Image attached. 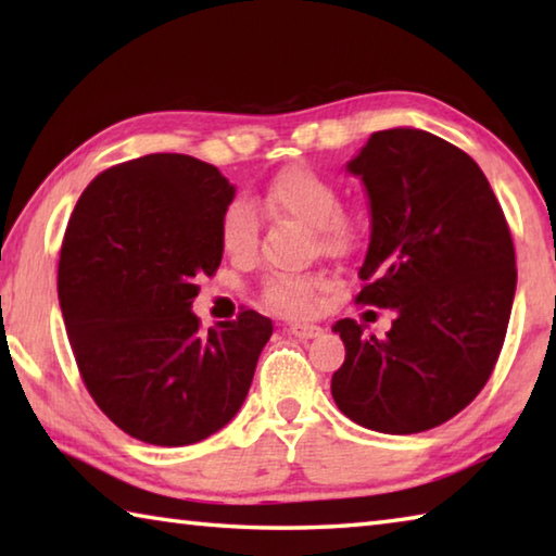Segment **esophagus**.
<instances>
[{
	"label": "esophagus",
	"instance_id": "1",
	"mask_svg": "<svg viewBox=\"0 0 556 556\" xmlns=\"http://www.w3.org/2000/svg\"><path fill=\"white\" fill-rule=\"evenodd\" d=\"M289 333L296 338H318L324 333V328L314 324H289Z\"/></svg>",
	"mask_w": 556,
	"mask_h": 556
}]
</instances>
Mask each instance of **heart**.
<instances>
[{"label":"heart","mask_w":556,"mask_h":556,"mask_svg":"<svg viewBox=\"0 0 556 556\" xmlns=\"http://www.w3.org/2000/svg\"><path fill=\"white\" fill-rule=\"evenodd\" d=\"M269 208L312 228L316 250L326 257L353 255L361 240L357 225L341 213L338 188L314 168L296 166L279 174L265 193ZM220 244L232 260H250L257 250V215L248 201H235L220 218ZM326 281L316 275H277L265 281V304L287 316H304L316 306Z\"/></svg>","instance_id":"1"}]
</instances>
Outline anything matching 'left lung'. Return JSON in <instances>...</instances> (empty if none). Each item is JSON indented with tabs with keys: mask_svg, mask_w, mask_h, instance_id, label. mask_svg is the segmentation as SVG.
Returning a JSON list of instances; mask_svg holds the SVG:
<instances>
[{
	"mask_svg": "<svg viewBox=\"0 0 556 556\" xmlns=\"http://www.w3.org/2000/svg\"><path fill=\"white\" fill-rule=\"evenodd\" d=\"M348 172L372 215L355 304L394 321L384 336L333 326L345 361L331 394L355 425L419 434L468 407L495 368L517 285L510 228L481 166L425 129L375 131Z\"/></svg>",
	"mask_w": 556,
	"mask_h": 556,
	"instance_id": "left-lung-1",
	"label": "left lung"
}]
</instances>
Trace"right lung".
Here are the masks:
<instances>
[{"instance_id": "add662e5", "label": "right lung", "mask_w": 556, "mask_h": 556, "mask_svg": "<svg viewBox=\"0 0 556 556\" xmlns=\"http://www.w3.org/2000/svg\"><path fill=\"white\" fill-rule=\"evenodd\" d=\"M232 195L211 164L147 154L92 178L65 228L59 299L80 378L144 444H195L228 425L271 336L252 308L208 333L191 312L195 279L220 267Z\"/></svg>"}]
</instances>
